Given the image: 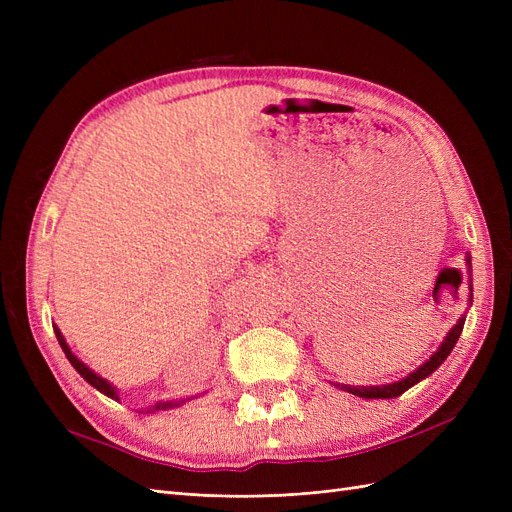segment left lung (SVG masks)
<instances>
[{
  "label": "left lung",
  "instance_id": "8db88e82",
  "mask_svg": "<svg viewBox=\"0 0 512 512\" xmlns=\"http://www.w3.org/2000/svg\"><path fill=\"white\" fill-rule=\"evenodd\" d=\"M466 265H468V269H472L470 254L466 256ZM470 301H472V282H470ZM463 322H466V316H461V318L457 320L455 327H453L451 331H448V335L444 337L442 346H440L436 352H433L421 367L414 369L410 376L401 378L399 382L382 384V386H350V384H335V386H339V389H342V391H348V393H352V395H356V397H363V399H393V397H399L401 393H406V391L410 389V386H414L416 382H421V380H425L429 374H433V371H436V369L446 361V356L451 354V350L455 348L457 339H459V335H461V331H463Z\"/></svg>",
  "mask_w": 512,
  "mask_h": 512
}]
</instances>
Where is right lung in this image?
<instances>
[{
	"label": "right lung",
	"mask_w": 512,
	"mask_h": 512,
	"mask_svg": "<svg viewBox=\"0 0 512 512\" xmlns=\"http://www.w3.org/2000/svg\"><path fill=\"white\" fill-rule=\"evenodd\" d=\"M53 331H55V335H57V342H59V346H61V350H64V354L68 356V361L72 363V367L79 371V374L94 386V389H98L100 393H104L106 397H113V399H119V393H117V389L115 386L108 382V380H104V378H100L96 371H91L83 361H79L76 359V356L72 354V350H70V346L66 344V339H64V335H61V331L55 327L53 324ZM185 401L188 399H179V401H160V404H156V410H166V408H177V406H181V404H185Z\"/></svg>",
	"instance_id": "obj_1"
}]
</instances>
